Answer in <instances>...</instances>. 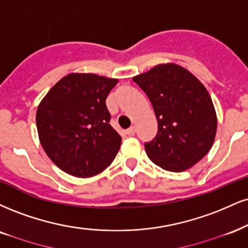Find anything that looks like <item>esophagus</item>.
<instances>
[{"instance_id":"esophagus-1","label":"esophagus","mask_w":248,"mask_h":248,"mask_svg":"<svg viewBox=\"0 0 248 248\" xmlns=\"http://www.w3.org/2000/svg\"><path fill=\"white\" fill-rule=\"evenodd\" d=\"M135 132H136V128H135V126H133V127H130L129 129L126 130V134L128 136H134L135 135Z\"/></svg>"}]
</instances>
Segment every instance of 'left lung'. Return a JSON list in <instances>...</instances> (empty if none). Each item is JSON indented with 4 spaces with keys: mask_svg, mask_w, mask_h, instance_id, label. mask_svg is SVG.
Returning a JSON list of instances; mask_svg holds the SVG:
<instances>
[{
    "mask_svg": "<svg viewBox=\"0 0 248 248\" xmlns=\"http://www.w3.org/2000/svg\"><path fill=\"white\" fill-rule=\"evenodd\" d=\"M151 101L158 133L145 153L166 171L183 172L213 147L217 115L209 92L186 68L162 63L133 77Z\"/></svg>",
    "mask_w": 248,
    "mask_h": 248,
    "instance_id": "left-lung-1",
    "label": "left lung"
}]
</instances>
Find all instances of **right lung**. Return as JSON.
Masks as SVG:
<instances>
[{"label":"right lung","mask_w":248,"mask_h":248,"mask_svg":"<svg viewBox=\"0 0 248 248\" xmlns=\"http://www.w3.org/2000/svg\"><path fill=\"white\" fill-rule=\"evenodd\" d=\"M118 82L95 74L71 73L40 101L35 114L39 140L63 172L89 178L111 165L121 136L109 124L106 98Z\"/></svg>","instance_id":"obj_1"}]
</instances>
